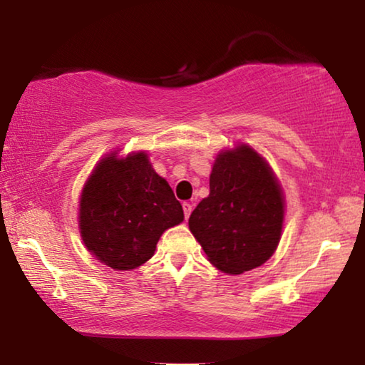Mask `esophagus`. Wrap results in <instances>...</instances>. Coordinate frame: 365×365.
I'll return each instance as SVG.
<instances>
[{
  "mask_svg": "<svg viewBox=\"0 0 365 365\" xmlns=\"http://www.w3.org/2000/svg\"><path fill=\"white\" fill-rule=\"evenodd\" d=\"M182 209H184V217H189L191 216V212H192V204H189V202H182Z\"/></svg>",
  "mask_w": 365,
  "mask_h": 365,
  "instance_id": "34e87169",
  "label": "esophagus"
}]
</instances>
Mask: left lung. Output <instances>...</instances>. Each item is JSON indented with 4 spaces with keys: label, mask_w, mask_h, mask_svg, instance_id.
I'll use <instances>...</instances> for the list:
<instances>
[{
    "label": "left lung",
    "mask_w": 365,
    "mask_h": 365,
    "mask_svg": "<svg viewBox=\"0 0 365 365\" xmlns=\"http://www.w3.org/2000/svg\"><path fill=\"white\" fill-rule=\"evenodd\" d=\"M284 199L271 168L249 146L216 158L209 196L189 217V229L214 266L242 274L276 251L282 231Z\"/></svg>",
    "instance_id": "1"
}]
</instances>
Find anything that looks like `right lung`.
Here are the masks:
<instances>
[{
  "label": "right lung",
  "instance_id": "add662e5",
  "mask_svg": "<svg viewBox=\"0 0 365 365\" xmlns=\"http://www.w3.org/2000/svg\"><path fill=\"white\" fill-rule=\"evenodd\" d=\"M182 219L181 202L144 153L104 158L84 184L79 204L84 244L98 261L118 271L151 259L161 234Z\"/></svg>",
  "mask_w": 365,
  "mask_h": 365
}]
</instances>
